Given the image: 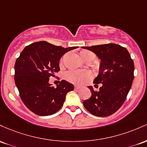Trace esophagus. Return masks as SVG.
I'll return each instance as SVG.
<instances>
[{
  "instance_id": "34e87169",
  "label": "esophagus",
  "mask_w": 147,
  "mask_h": 147,
  "mask_svg": "<svg viewBox=\"0 0 147 147\" xmlns=\"http://www.w3.org/2000/svg\"><path fill=\"white\" fill-rule=\"evenodd\" d=\"M80 88V87L78 86V85H75V86H74V89H75V90H78V89Z\"/></svg>"
}]
</instances>
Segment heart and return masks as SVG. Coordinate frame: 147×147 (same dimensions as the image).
Here are the masks:
<instances>
[{"label":"heart","mask_w":147,"mask_h":147,"mask_svg":"<svg viewBox=\"0 0 147 147\" xmlns=\"http://www.w3.org/2000/svg\"><path fill=\"white\" fill-rule=\"evenodd\" d=\"M88 55L92 56L93 59H94L95 55L91 52L87 51H82L80 53V56L82 57ZM91 77L92 73L90 71L87 70H72L65 74V78L68 81L74 84H78V85L84 83Z\"/></svg>","instance_id":"heart-1"}]
</instances>
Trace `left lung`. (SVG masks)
<instances>
[{
    "label": "left lung",
    "mask_w": 147,
    "mask_h": 147,
    "mask_svg": "<svg viewBox=\"0 0 147 147\" xmlns=\"http://www.w3.org/2000/svg\"><path fill=\"white\" fill-rule=\"evenodd\" d=\"M82 48L94 53L100 60L99 73L94 83L102 84L98 92L88 87L92 96L84 100L83 105L95 116H110L123 105L131 90L134 79V62L126 48L118 44Z\"/></svg>",
    "instance_id": "8db88e82"
}]
</instances>
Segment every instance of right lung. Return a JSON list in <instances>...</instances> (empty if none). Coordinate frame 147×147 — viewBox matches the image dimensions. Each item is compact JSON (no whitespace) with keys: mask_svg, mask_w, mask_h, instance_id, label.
Wrapping results in <instances>:
<instances>
[{"mask_svg":"<svg viewBox=\"0 0 147 147\" xmlns=\"http://www.w3.org/2000/svg\"><path fill=\"white\" fill-rule=\"evenodd\" d=\"M76 48L65 49L45 41L34 42L25 48L16 59V85L22 101L32 113L49 116L62 108L67 94L74 90V85L62 80L54 87L49 82V78L60 71L62 56Z\"/></svg>","mask_w":147,"mask_h":147,"instance_id":"add662e5","label":"right lung"}]
</instances>
